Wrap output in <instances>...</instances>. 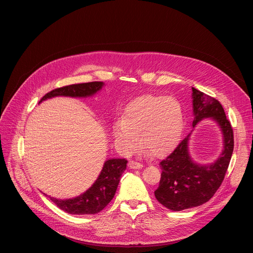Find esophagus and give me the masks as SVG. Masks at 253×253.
<instances>
[{
  "label": "esophagus",
  "mask_w": 253,
  "mask_h": 253,
  "mask_svg": "<svg viewBox=\"0 0 253 253\" xmlns=\"http://www.w3.org/2000/svg\"><path fill=\"white\" fill-rule=\"evenodd\" d=\"M128 166L130 169H141L143 167V165L139 162H135V161H130L128 163Z\"/></svg>",
  "instance_id": "obj_1"
}]
</instances>
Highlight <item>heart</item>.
I'll return each mask as SVG.
<instances>
[{
    "label": "heart",
    "mask_w": 253,
    "mask_h": 253,
    "mask_svg": "<svg viewBox=\"0 0 253 253\" xmlns=\"http://www.w3.org/2000/svg\"><path fill=\"white\" fill-rule=\"evenodd\" d=\"M182 126L183 111L177 99L145 95L126 106L122 118L113 124L112 135L117 149L123 154L135 151L140 138L139 150L159 157L174 146Z\"/></svg>",
    "instance_id": "obj_1"
}]
</instances>
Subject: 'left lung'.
<instances>
[{
  "instance_id": "obj_1",
  "label": "left lung",
  "mask_w": 253,
  "mask_h": 253,
  "mask_svg": "<svg viewBox=\"0 0 253 253\" xmlns=\"http://www.w3.org/2000/svg\"><path fill=\"white\" fill-rule=\"evenodd\" d=\"M192 111L193 129L207 118L218 125L222 134L223 149L212 163L196 162L189 153L192 130L160 162L161 179L154 194L163 206L173 211H181L207 202L220 187L233 152L232 127L219 101L192 87Z\"/></svg>"
}]
</instances>
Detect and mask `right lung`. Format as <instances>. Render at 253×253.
<instances>
[{"label": "right lung", "instance_id": "add662e5", "mask_svg": "<svg viewBox=\"0 0 253 253\" xmlns=\"http://www.w3.org/2000/svg\"><path fill=\"white\" fill-rule=\"evenodd\" d=\"M103 86V82H90L65 86L47 93L41 99L39 104L45 100L60 96L72 98L92 97L98 93ZM127 162L128 161L125 159H109L105 161L95 182L85 192L76 197L59 199L48 196L45 193L43 194L48 196L60 209L70 214H96L102 211L113 199L120 178L126 170Z\"/></svg>", "mask_w": 253, "mask_h": 253}]
</instances>
